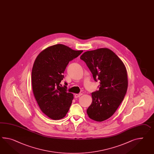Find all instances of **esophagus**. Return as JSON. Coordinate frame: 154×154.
<instances>
[{"mask_svg":"<svg viewBox=\"0 0 154 154\" xmlns=\"http://www.w3.org/2000/svg\"><path fill=\"white\" fill-rule=\"evenodd\" d=\"M82 94H75V97H80V96H81Z\"/></svg>","mask_w":154,"mask_h":154,"instance_id":"34e87169","label":"esophagus"}]
</instances>
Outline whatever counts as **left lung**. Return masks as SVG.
<instances>
[{
	"mask_svg": "<svg viewBox=\"0 0 154 154\" xmlns=\"http://www.w3.org/2000/svg\"><path fill=\"white\" fill-rule=\"evenodd\" d=\"M100 81L99 90L92 93L87 109L91 119L102 122L112 116L123 101L128 86V73L122 61L111 50L104 48L87 51L80 57Z\"/></svg>",
	"mask_w": 154,
	"mask_h": 154,
	"instance_id": "1",
	"label": "left lung"
}]
</instances>
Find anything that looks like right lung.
<instances>
[{"label": "right lung", "instance_id": "obj_1", "mask_svg": "<svg viewBox=\"0 0 154 154\" xmlns=\"http://www.w3.org/2000/svg\"><path fill=\"white\" fill-rule=\"evenodd\" d=\"M82 52L58 44L42 51L34 61L32 71L34 97L42 111L52 120L63 119L71 105L73 94L67 92L66 86L60 85L69 61Z\"/></svg>", "mask_w": 154, "mask_h": 154}]
</instances>
